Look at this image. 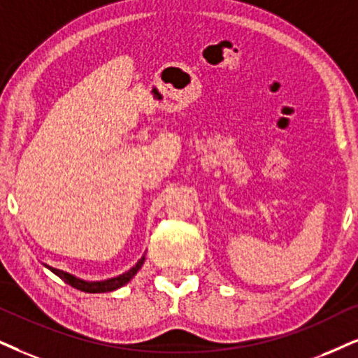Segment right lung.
Returning <instances> with one entry per match:
<instances>
[{"label":"right lung","instance_id":"obj_1","mask_svg":"<svg viewBox=\"0 0 358 358\" xmlns=\"http://www.w3.org/2000/svg\"><path fill=\"white\" fill-rule=\"evenodd\" d=\"M143 261H145V257H142L137 264L134 266L132 269H129L127 273L117 275V278H112V279H107V280H96V282H89V280H83L79 278H76V275H72L69 273H64V271L61 269H56V268H48L52 271L54 274L59 275L64 282L69 284V286L79 289V291H84V292H90V294H96V292H108V291H115V289H119L122 286H125L127 282H129L130 279L134 278L135 274H137V271L142 268Z\"/></svg>","mask_w":358,"mask_h":358}]
</instances>
